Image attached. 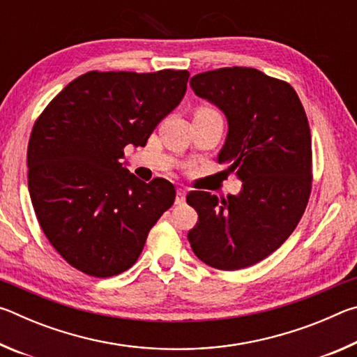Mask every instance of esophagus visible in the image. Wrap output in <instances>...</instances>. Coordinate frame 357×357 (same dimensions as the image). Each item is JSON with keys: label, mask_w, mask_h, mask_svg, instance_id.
Instances as JSON below:
<instances>
[{"label": "esophagus", "mask_w": 357, "mask_h": 357, "mask_svg": "<svg viewBox=\"0 0 357 357\" xmlns=\"http://www.w3.org/2000/svg\"><path fill=\"white\" fill-rule=\"evenodd\" d=\"M185 202V190L178 189L176 192V204H183Z\"/></svg>", "instance_id": "34e87169"}]
</instances>
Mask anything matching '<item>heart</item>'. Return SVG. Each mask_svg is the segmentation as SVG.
Wrapping results in <instances>:
<instances>
[{
  "label": "heart",
  "mask_w": 357,
  "mask_h": 357,
  "mask_svg": "<svg viewBox=\"0 0 357 357\" xmlns=\"http://www.w3.org/2000/svg\"><path fill=\"white\" fill-rule=\"evenodd\" d=\"M200 108H204V110H211V112H217V110H214V108H211V107H200Z\"/></svg>",
  "instance_id": "1"
}]
</instances>
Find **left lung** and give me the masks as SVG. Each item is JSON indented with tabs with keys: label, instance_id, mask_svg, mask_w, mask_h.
<instances>
[{
	"label": "left lung",
	"instance_id": "left-lung-1",
	"mask_svg": "<svg viewBox=\"0 0 357 357\" xmlns=\"http://www.w3.org/2000/svg\"><path fill=\"white\" fill-rule=\"evenodd\" d=\"M227 114L219 164L243 181L238 195L192 190L198 222L187 238L203 263L238 271L261 261L298 227L312 192L309 121L293 86L252 68H222L190 80Z\"/></svg>",
	"mask_w": 357,
	"mask_h": 357
}]
</instances>
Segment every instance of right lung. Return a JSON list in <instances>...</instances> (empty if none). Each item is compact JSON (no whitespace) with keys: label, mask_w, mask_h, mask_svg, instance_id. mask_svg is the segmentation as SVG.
Returning <instances> with one entry per match:
<instances>
[{"label":"right lung","mask_w":357,"mask_h":357,"mask_svg":"<svg viewBox=\"0 0 357 357\" xmlns=\"http://www.w3.org/2000/svg\"><path fill=\"white\" fill-rule=\"evenodd\" d=\"M187 70H91L52 99L28 143V189L48 243L72 268L99 277L135 264L149 229L172 208L174 185L143 183L121 164L144 146L184 98Z\"/></svg>","instance_id":"add662e5"}]
</instances>
